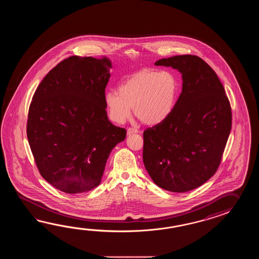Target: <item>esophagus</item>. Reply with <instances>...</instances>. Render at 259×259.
<instances>
[{"instance_id": "esophagus-1", "label": "esophagus", "mask_w": 259, "mask_h": 259, "mask_svg": "<svg viewBox=\"0 0 259 259\" xmlns=\"http://www.w3.org/2000/svg\"><path fill=\"white\" fill-rule=\"evenodd\" d=\"M137 132H139V131L135 127H128L127 130V135H131L132 133H137Z\"/></svg>"}]
</instances>
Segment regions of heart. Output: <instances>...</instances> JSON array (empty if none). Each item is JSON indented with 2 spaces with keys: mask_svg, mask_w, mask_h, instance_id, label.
<instances>
[{
  "mask_svg": "<svg viewBox=\"0 0 259 259\" xmlns=\"http://www.w3.org/2000/svg\"><path fill=\"white\" fill-rule=\"evenodd\" d=\"M179 81L168 70H143L127 77L117 91H108L105 105L111 120L122 124L135 116L145 124L164 121L176 105Z\"/></svg>",
  "mask_w": 259,
  "mask_h": 259,
  "instance_id": "1",
  "label": "heart"
}]
</instances>
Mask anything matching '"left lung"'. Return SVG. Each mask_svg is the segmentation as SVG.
<instances>
[{
  "mask_svg": "<svg viewBox=\"0 0 259 259\" xmlns=\"http://www.w3.org/2000/svg\"><path fill=\"white\" fill-rule=\"evenodd\" d=\"M182 75V91L170 115L143 132V164L160 188L185 193L215 174L231 128V108L215 72L196 55L163 58Z\"/></svg>",
  "mask_w": 259,
  "mask_h": 259,
  "instance_id": "8db88e82",
  "label": "left lung"
}]
</instances>
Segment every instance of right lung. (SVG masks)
Instances as JSON below:
<instances>
[{
	"instance_id": "obj_1",
	"label": "right lung",
	"mask_w": 259,
	"mask_h": 259,
	"mask_svg": "<svg viewBox=\"0 0 259 259\" xmlns=\"http://www.w3.org/2000/svg\"><path fill=\"white\" fill-rule=\"evenodd\" d=\"M111 67L106 57L70 56L44 77L29 105L27 135L36 165L64 193L97 187L111 151L127 135L105 110Z\"/></svg>"
}]
</instances>
